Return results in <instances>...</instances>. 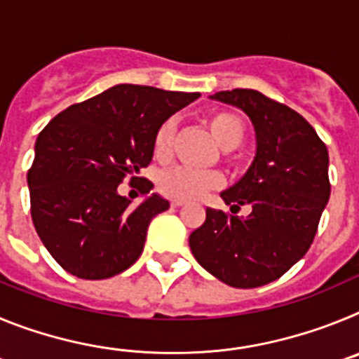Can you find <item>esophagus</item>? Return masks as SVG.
<instances>
[{"instance_id":"esophagus-1","label":"esophagus","mask_w":359,"mask_h":359,"mask_svg":"<svg viewBox=\"0 0 359 359\" xmlns=\"http://www.w3.org/2000/svg\"><path fill=\"white\" fill-rule=\"evenodd\" d=\"M170 205H172L174 208H180V207H183V205H185V201H180V199H172V201H170Z\"/></svg>"}]
</instances>
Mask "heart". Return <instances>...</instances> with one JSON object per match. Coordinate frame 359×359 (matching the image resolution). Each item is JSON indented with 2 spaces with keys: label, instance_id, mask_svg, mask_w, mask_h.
Wrapping results in <instances>:
<instances>
[{
  "label": "heart",
  "instance_id": "obj_1",
  "mask_svg": "<svg viewBox=\"0 0 359 359\" xmlns=\"http://www.w3.org/2000/svg\"><path fill=\"white\" fill-rule=\"evenodd\" d=\"M205 126L214 136L219 147L223 149V160L230 161L231 149H237L243 144L246 136L244 122L230 111H212L205 116ZM174 145V122L165 120L154 133L152 138V154L160 161H167L170 158ZM223 183L221 172L214 169L199 170L189 169V167H174V169L163 170L158 176V189L167 198L189 201V199L201 198L208 190L217 189Z\"/></svg>",
  "mask_w": 359,
  "mask_h": 359
}]
</instances>
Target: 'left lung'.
Returning <instances> with one entry per match:
<instances>
[{
	"label": "left lung",
	"mask_w": 359,
	"mask_h": 359,
	"mask_svg": "<svg viewBox=\"0 0 359 359\" xmlns=\"http://www.w3.org/2000/svg\"><path fill=\"white\" fill-rule=\"evenodd\" d=\"M212 98L250 116L257 154L243 180L221 192L231 214L207 208L189 244L208 273L252 290L280 278L313 244L331 196L329 152L302 115L259 91H217ZM243 204L250 207L246 218L235 215Z\"/></svg>",
	"instance_id": "8db88e82"
}]
</instances>
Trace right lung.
<instances>
[{
  "instance_id": "obj_1",
  "label": "right lung",
  "mask_w": 359,
  "mask_h": 359,
  "mask_svg": "<svg viewBox=\"0 0 359 359\" xmlns=\"http://www.w3.org/2000/svg\"><path fill=\"white\" fill-rule=\"evenodd\" d=\"M199 93L118 84L61 111L39 133L28 170L37 236L68 273L100 280L144 252L151 219L169 208L158 194L131 207L116 187L147 167L160 123ZM142 180V177H140ZM152 183L142 194L151 192Z\"/></svg>"
}]
</instances>
